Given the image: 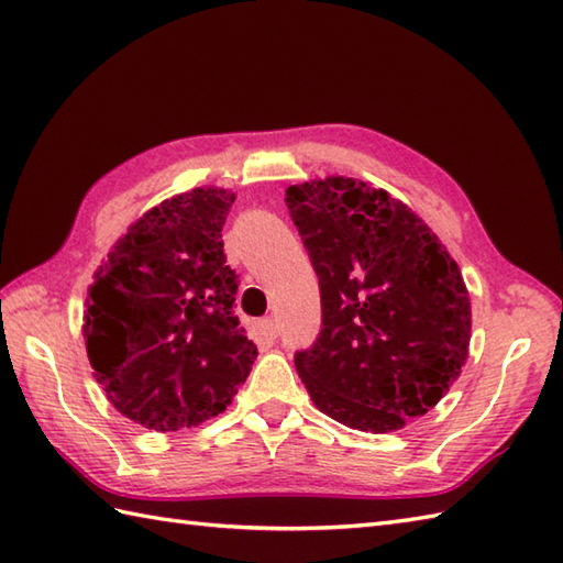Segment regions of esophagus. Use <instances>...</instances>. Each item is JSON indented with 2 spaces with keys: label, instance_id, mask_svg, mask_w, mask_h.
<instances>
[{
  "label": "esophagus",
  "instance_id": "obj_1",
  "mask_svg": "<svg viewBox=\"0 0 563 563\" xmlns=\"http://www.w3.org/2000/svg\"><path fill=\"white\" fill-rule=\"evenodd\" d=\"M258 329H261L263 333H266V336H271V339L278 336V324H275L273 317H263V319L258 321Z\"/></svg>",
  "mask_w": 563,
  "mask_h": 563
}]
</instances>
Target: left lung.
I'll list each match as a JSON object with an SVG mask.
<instances>
[{
    "label": "left lung",
    "mask_w": 563,
    "mask_h": 563,
    "mask_svg": "<svg viewBox=\"0 0 563 563\" xmlns=\"http://www.w3.org/2000/svg\"><path fill=\"white\" fill-rule=\"evenodd\" d=\"M285 202L319 275L321 333L295 355L317 409L365 433L428 413L470 355L457 261L406 202L357 178L288 186Z\"/></svg>",
    "instance_id": "left-lung-1"
}]
</instances>
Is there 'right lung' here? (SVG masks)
<instances>
[{"label":"right lung","instance_id":"right-lung-1","mask_svg":"<svg viewBox=\"0 0 563 563\" xmlns=\"http://www.w3.org/2000/svg\"><path fill=\"white\" fill-rule=\"evenodd\" d=\"M234 194L186 190L150 208L93 273L84 341L93 377L142 428H196L232 404L256 345L234 317L222 224Z\"/></svg>","mask_w":563,"mask_h":563}]
</instances>
